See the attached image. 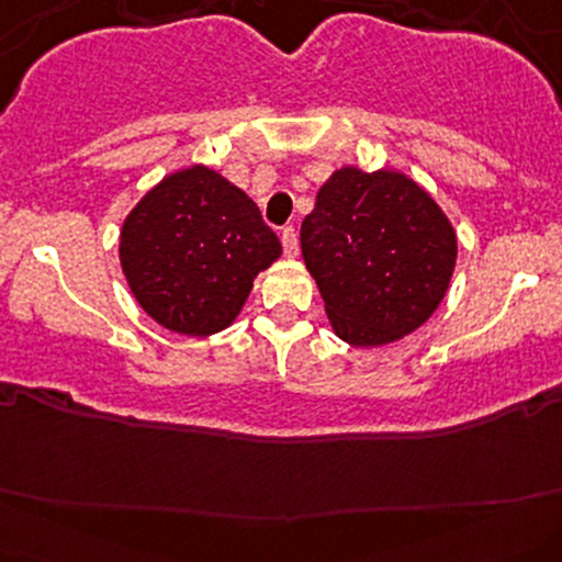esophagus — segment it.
I'll return each instance as SVG.
<instances>
[{
    "label": "esophagus",
    "mask_w": 562,
    "mask_h": 562,
    "mask_svg": "<svg viewBox=\"0 0 562 562\" xmlns=\"http://www.w3.org/2000/svg\"><path fill=\"white\" fill-rule=\"evenodd\" d=\"M280 240H282V248H285L288 259H295V254H299V235H295V229L293 227L282 229Z\"/></svg>",
    "instance_id": "obj_1"
}]
</instances>
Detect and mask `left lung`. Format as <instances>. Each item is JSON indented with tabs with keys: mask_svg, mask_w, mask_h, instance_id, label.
Segmentation results:
<instances>
[{
	"mask_svg": "<svg viewBox=\"0 0 562 562\" xmlns=\"http://www.w3.org/2000/svg\"><path fill=\"white\" fill-rule=\"evenodd\" d=\"M301 254L333 333L348 346L402 340L430 319L457 263L441 205L396 169H335L301 224Z\"/></svg>",
	"mask_w": 562,
	"mask_h": 562,
	"instance_id": "1",
	"label": "left lung"
}]
</instances>
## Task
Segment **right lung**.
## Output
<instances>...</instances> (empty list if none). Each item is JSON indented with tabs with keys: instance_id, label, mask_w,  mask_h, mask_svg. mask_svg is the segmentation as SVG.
<instances>
[{
	"instance_id": "obj_1",
	"label": "right lung",
	"mask_w": 562,
	"mask_h": 562,
	"mask_svg": "<svg viewBox=\"0 0 562 562\" xmlns=\"http://www.w3.org/2000/svg\"><path fill=\"white\" fill-rule=\"evenodd\" d=\"M280 256L259 205L203 164L150 187L119 237L121 272L147 317L192 338L229 327Z\"/></svg>"
}]
</instances>
